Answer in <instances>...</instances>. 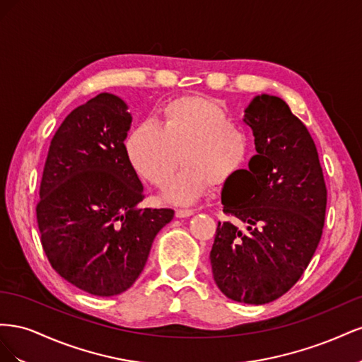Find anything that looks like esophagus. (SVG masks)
I'll return each instance as SVG.
<instances>
[{
  "label": "esophagus",
  "instance_id": "1",
  "mask_svg": "<svg viewBox=\"0 0 362 362\" xmlns=\"http://www.w3.org/2000/svg\"><path fill=\"white\" fill-rule=\"evenodd\" d=\"M193 214V210H190V208H178L177 211H175V216H177L178 218H184V217H190Z\"/></svg>",
  "mask_w": 362,
  "mask_h": 362
}]
</instances>
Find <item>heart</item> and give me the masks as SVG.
Masks as SVG:
<instances>
[{
  "instance_id": "obj_1",
  "label": "heart",
  "mask_w": 362,
  "mask_h": 362,
  "mask_svg": "<svg viewBox=\"0 0 362 362\" xmlns=\"http://www.w3.org/2000/svg\"><path fill=\"white\" fill-rule=\"evenodd\" d=\"M245 131L229 122L221 105L201 96L175 98L163 105L158 125L141 122L125 140L131 166L151 184L163 187L178 168L184 169L164 192L175 204H190L211 187L231 180L247 157Z\"/></svg>"
}]
</instances>
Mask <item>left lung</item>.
I'll return each mask as SVG.
<instances>
[{
    "mask_svg": "<svg viewBox=\"0 0 362 362\" xmlns=\"http://www.w3.org/2000/svg\"><path fill=\"white\" fill-rule=\"evenodd\" d=\"M243 120L257 154L225 185L222 204L246 228L218 222L210 259L226 298L262 305L287 293L308 267L322 238L327 193L314 140L286 101L258 95Z\"/></svg>",
    "mask_w": 362,
    "mask_h": 362,
    "instance_id": "8db88e82",
    "label": "left lung"
}]
</instances>
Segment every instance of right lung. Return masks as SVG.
Returning <instances> with one entry per match:
<instances>
[{"mask_svg": "<svg viewBox=\"0 0 362 362\" xmlns=\"http://www.w3.org/2000/svg\"><path fill=\"white\" fill-rule=\"evenodd\" d=\"M128 105L100 93L76 107L54 134L36 206L42 247L72 286L93 296L128 290L144 270L170 208H139L141 185L124 141Z\"/></svg>", "mask_w": 362, "mask_h": 362, "instance_id": "right-lung-1", "label": "right lung"}]
</instances>
